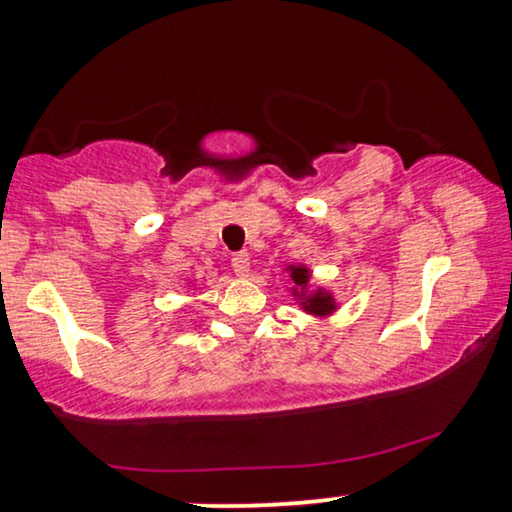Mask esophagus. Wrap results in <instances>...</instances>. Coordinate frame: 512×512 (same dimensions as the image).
I'll return each mask as SVG.
<instances>
[{"mask_svg":"<svg viewBox=\"0 0 512 512\" xmlns=\"http://www.w3.org/2000/svg\"><path fill=\"white\" fill-rule=\"evenodd\" d=\"M232 269L239 278H246L250 273V255L248 253H236L232 257Z\"/></svg>","mask_w":512,"mask_h":512,"instance_id":"esophagus-1","label":"esophagus"}]
</instances>
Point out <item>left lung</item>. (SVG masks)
<instances>
[{"label": "left lung", "instance_id": "obj_1", "mask_svg": "<svg viewBox=\"0 0 512 512\" xmlns=\"http://www.w3.org/2000/svg\"><path fill=\"white\" fill-rule=\"evenodd\" d=\"M285 271L292 280V296L303 312L312 317H329L338 310V301L329 287L312 285V271L305 264H287Z\"/></svg>", "mask_w": 512, "mask_h": 512}]
</instances>
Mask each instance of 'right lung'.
<instances>
[{
    "instance_id": "right-lung-1",
    "label": "right lung",
    "mask_w": 512,
    "mask_h": 512,
    "mask_svg": "<svg viewBox=\"0 0 512 512\" xmlns=\"http://www.w3.org/2000/svg\"><path fill=\"white\" fill-rule=\"evenodd\" d=\"M188 285H195V282H188Z\"/></svg>"
}]
</instances>
